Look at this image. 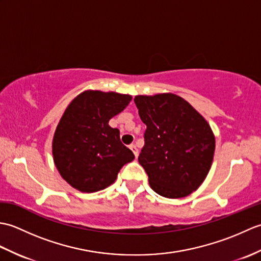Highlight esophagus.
Instances as JSON below:
<instances>
[{
    "label": "esophagus",
    "mask_w": 261,
    "mask_h": 261,
    "mask_svg": "<svg viewBox=\"0 0 261 261\" xmlns=\"http://www.w3.org/2000/svg\"><path fill=\"white\" fill-rule=\"evenodd\" d=\"M130 149L132 150V152L135 153V156L137 158L138 154H139V150H138V148L136 147V145H134V143H132V145H130Z\"/></svg>",
    "instance_id": "34e87169"
}]
</instances>
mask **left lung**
<instances>
[{
	"mask_svg": "<svg viewBox=\"0 0 261 261\" xmlns=\"http://www.w3.org/2000/svg\"><path fill=\"white\" fill-rule=\"evenodd\" d=\"M135 103L147 125L138 160L150 187L168 198L190 195L206 178L213 162L215 138L210 124L175 94L138 95Z\"/></svg>",
	"mask_w": 261,
	"mask_h": 261,
	"instance_id": "8db88e82",
	"label": "left lung"
}]
</instances>
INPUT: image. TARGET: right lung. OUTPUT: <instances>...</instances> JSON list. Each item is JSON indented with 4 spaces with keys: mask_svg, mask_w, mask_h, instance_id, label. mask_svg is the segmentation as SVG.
Segmentation results:
<instances>
[{
    "mask_svg": "<svg viewBox=\"0 0 261 261\" xmlns=\"http://www.w3.org/2000/svg\"><path fill=\"white\" fill-rule=\"evenodd\" d=\"M132 97L126 94L85 91L64 112L55 131L53 154L63 178L76 190L93 193L113 184L122 166L135 154L120 140L109 121Z\"/></svg>",
    "mask_w": 261,
    "mask_h": 261,
    "instance_id": "add662e5",
    "label": "right lung"
}]
</instances>
